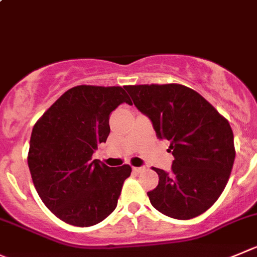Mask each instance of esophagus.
Returning <instances> with one entry per match:
<instances>
[{
  "label": "esophagus",
  "instance_id": "esophagus-1",
  "mask_svg": "<svg viewBox=\"0 0 257 257\" xmlns=\"http://www.w3.org/2000/svg\"><path fill=\"white\" fill-rule=\"evenodd\" d=\"M133 170L135 173H140V172H143V170H145V167H134Z\"/></svg>",
  "mask_w": 257,
  "mask_h": 257
}]
</instances>
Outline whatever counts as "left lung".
I'll return each mask as SVG.
<instances>
[{
  "mask_svg": "<svg viewBox=\"0 0 257 257\" xmlns=\"http://www.w3.org/2000/svg\"><path fill=\"white\" fill-rule=\"evenodd\" d=\"M124 89L149 117L158 139L169 141L174 156L170 172L154 168L159 184L148 192L150 203L175 219L204 213L223 192L233 167L228 121L185 85H126Z\"/></svg>",
  "mask_w": 257,
  "mask_h": 257,
  "instance_id": "8db88e82",
  "label": "left lung"
}]
</instances>
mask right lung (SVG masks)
Returning <instances> with one entry per match:
<instances>
[{
    "mask_svg": "<svg viewBox=\"0 0 257 257\" xmlns=\"http://www.w3.org/2000/svg\"><path fill=\"white\" fill-rule=\"evenodd\" d=\"M131 103L122 87L77 85L35 123L28 164L46 207L72 226L99 223L117 207L130 165L109 168L92 160L109 135V113Z\"/></svg>",
    "mask_w": 257,
    "mask_h": 257,
    "instance_id": "obj_1",
    "label": "right lung"
}]
</instances>
